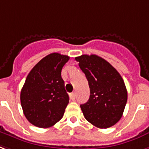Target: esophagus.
<instances>
[{
	"label": "esophagus",
	"instance_id": "34e87169",
	"mask_svg": "<svg viewBox=\"0 0 149 149\" xmlns=\"http://www.w3.org/2000/svg\"><path fill=\"white\" fill-rule=\"evenodd\" d=\"M70 98L72 100H75V97H76V95H75V92H72L70 94Z\"/></svg>",
	"mask_w": 149,
	"mask_h": 149
}]
</instances>
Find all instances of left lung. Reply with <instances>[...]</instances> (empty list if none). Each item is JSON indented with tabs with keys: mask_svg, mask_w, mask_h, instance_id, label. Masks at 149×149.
Here are the masks:
<instances>
[{
	"mask_svg": "<svg viewBox=\"0 0 149 149\" xmlns=\"http://www.w3.org/2000/svg\"><path fill=\"white\" fill-rule=\"evenodd\" d=\"M90 87V97L80 108L86 120L98 128L115 125L122 117L127 91L122 77L109 62L95 54L76 57Z\"/></svg>",
	"mask_w": 149,
	"mask_h": 149,
	"instance_id": "1",
	"label": "left lung"
}]
</instances>
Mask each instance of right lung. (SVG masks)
I'll list each match as a JSON object with an SVG mask.
<instances>
[{
	"mask_svg": "<svg viewBox=\"0 0 149 149\" xmlns=\"http://www.w3.org/2000/svg\"><path fill=\"white\" fill-rule=\"evenodd\" d=\"M70 57L52 53L43 58L27 76L20 94L25 116L34 126L48 128L58 122L69 103L61 76Z\"/></svg>",
	"mask_w": 149,
	"mask_h": 149,
	"instance_id": "add662e5",
	"label": "right lung"
}]
</instances>
